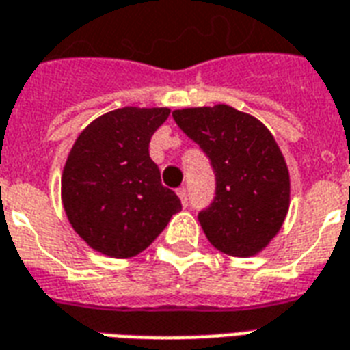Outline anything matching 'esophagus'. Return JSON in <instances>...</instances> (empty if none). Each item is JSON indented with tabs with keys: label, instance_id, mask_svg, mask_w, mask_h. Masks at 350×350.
I'll return each mask as SVG.
<instances>
[{
	"label": "esophagus",
	"instance_id": "esophagus-1",
	"mask_svg": "<svg viewBox=\"0 0 350 350\" xmlns=\"http://www.w3.org/2000/svg\"><path fill=\"white\" fill-rule=\"evenodd\" d=\"M176 193H178V196H180V200H182L183 206H187V189L180 187Z\"/></svg>",
	"mask_w": 350,
	"mask_h": 350
}]
</instances>
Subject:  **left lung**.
I'll return each instance as SVG.
<instances>
[{
    "mask_svg": "<svg viewBox=\"0 0 350 350\" xmlns=\"http://www.w3.org/2000/svg\"><path fill=\"white\" fill-rule=\"evenodd\" d=\"M215 172V200L198 221L217 250L235 258L261 252L289 209V170L273 133L256 116L219 103L172 113Z\"/></svg>",
    "mask_w": 350,
    "mask_h": 350,
    "instance_id": "8db88e82",
    "label": "left lung"
}]
</instances>
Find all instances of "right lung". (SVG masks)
I'll use <instances>...</instances> for the list:
<instances>
[{"instance_id":"add662e5","label":"right lung","mask_w":350,"mask_h":350,"mask_svg":"<svg viewBox=\"0 0 350 350\" xmlns=\"http://www.w3.org/2000/svg\"><path fill=\"white\" fill-rule=\"evenodd\" d=\"M168 115V107L109 111L83 129L70 150L61 178L64 213L96 252L133 258L182 209L148 152Z\"/></svg>"}]
</instances>
